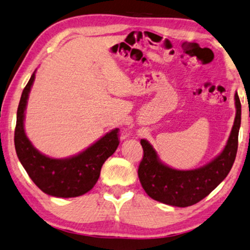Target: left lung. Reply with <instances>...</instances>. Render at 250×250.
Listing matches in <instances>:
<instances>
[{"label":"left lung","mask_w":250,"mask_h":250,"mask_svg":"<svg viewBox=\"0 0 250 250\" xmlns=\"http://www.w3.org/2000/svg\"><path fill=\"white\" fill-rule=\"evenodd\" d=\"M236 117L227 144L218 156L199 168L179 170L161 162L148 141L141 140L144 156L138 167V177L146 194L157 202L176 207H187L200 202L222 183L230 171L238 148L241 105L235 93Z\"/></svg>","instance_id":"1"}]
</instances>
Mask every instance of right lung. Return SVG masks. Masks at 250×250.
<instances>
[{"mask_svg":"<svg viewBox=\"0 0 250 250\" xmlns=\"http://www.w3.org/2000/svg\"><path fill=\"white\" fill-rule=\"evenodd\" d=\"M35 72L24 87L16 114L14 145L20 162L36 186L54 197H77L95 185L101 168L118 144V128L110 130L80 154L67 158H52L40 153L24 130V117Z\"/></svg>","mask_w":250,"mask_h":250,"instance_id":"right-lung-1","label":"right lung"}]
</instances>
